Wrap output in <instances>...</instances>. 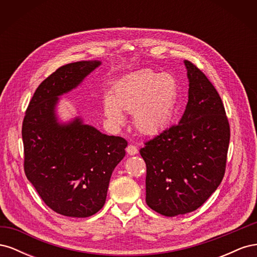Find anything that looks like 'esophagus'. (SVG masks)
I'll return each mask as SVG.
<instances>
[{
	"instance_id": "esophagus-1",
	"label": "esophagus",
	"mask_w": 257,
	"mask_h": 257,
	"mask_svg": "<svg viewBox=\"0 0 257 257\" xmlns=\"http://www.w3.org/2000/svg\"><path fill=\"white\" fill-rule=\"evenodd\" d=\"M126 152L130 155H135V154L138 153V149H137V147L134 146V145H128L127 148H126Z\"/></svg>"
}]
</instances>
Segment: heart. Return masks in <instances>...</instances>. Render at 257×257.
Here are the masks:
<instances>
[{"instance_id":"obj_1","label":"heart","mask_w":257,"mask_h":257,"mask_svg":"<svg viewBox=\"0 0 257 257\" xmlns=\"http://www.w3.org/2000/svg\"><path fill=\"white\" fill-rule=\"evenodd\" d=\"M180 83L169 73L143 69L126 76L104 99V113L114 125L124 122L126 111L133 113L135 127L144 135L167 128L179 109Z\"/></svg>"}]
</instances>
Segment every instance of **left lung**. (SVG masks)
<instances>
[{"label":"left lung","mask_w":257,"mask_h":257,"mask_svg":"<svg viewBox=\"0 0 257 257\" xmlns=\"http://www.w3.org/2000/svg\"><path fill=\"white\" fill-rule=\"evenodd\" d=\"M189 100L181 120L147 142L146 203L165 216L194 211L211 196L225 173L229 124L219 93L206 75L184 61Z\"/></svg>","instance_id":"obj_1"}]
</instances>
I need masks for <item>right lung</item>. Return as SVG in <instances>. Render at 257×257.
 Masks as SVG:
<instances>
[{"label": "right lung", "instance_id": "right-lung-1", "mask_svg": "<svg viewBox=\"0 0 257 257\" xmlns=\"http://www.w3.org/2000/svg\"><path fill=\"white\" fill-rule=\"evenodd\" d=\"M102 62L61 66L36 89L22 123L25 173L44 203L65 216L88 217L103 208L114 167L127 142L84 124L61 123L59 97L76 89Z\"/></svg>", "mask_w": 257, "mask_h": 257}]
</instances>
